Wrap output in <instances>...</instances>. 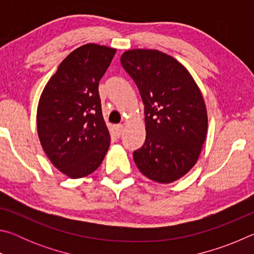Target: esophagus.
Listing matches in <instances>:
<instances>
[{
  "instance_id": "obj_1",
  "label": "esophagus",
  "mask_w": 254,
  "mask_h": 254,
  "mask_svg": "<svg viewBox=\"0 0 254 254\" xmlns=\"http://www.w3.org/2000/svg\"><path fill=\"white\" fill-rule=\"evenodd\" d=\"M115 131H117V136L120 137L123 134V131H124V127L121 126V124H119V126L115 127Z\"/></svg>"
}]
</instances>
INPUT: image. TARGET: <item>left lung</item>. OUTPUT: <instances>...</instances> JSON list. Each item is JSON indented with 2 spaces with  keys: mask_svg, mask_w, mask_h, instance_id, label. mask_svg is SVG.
<instances>
[{
  "mask_svg": "<svg viewBox=\"0 0 254 254\" xmlns=\"http://www.w3.org/2000/svg\"><path fill=\"white\" fill-rule=\"evenodd\" d=\"M121 64L144 104L147 132L135 165L152 182L174 183L195 166L207 135L200 89L182 63L156 49L124 51Z\"/></svg>",
  "mask_w": 254,
  "mask_h": 254,
  "instance_id": "left-lung-1",
  "label": "left lung"
}]
</instances>
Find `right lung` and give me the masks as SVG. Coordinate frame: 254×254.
Listing matches in <instances>:
<instances>
[{
	"label": "right lung",
	"mask_w": 254,
	"mask_h": 254,
	"mask_svg": "<svg viewBox=\"0 0 254 254\" xmlns=\"http://www.w3.org/2000/svg\"><path fill=\"white\" fill-rule=\"evenodd\" d=\"M117 49L87 44L67 56L50 77L37 109L41 147L50 162L71 179L94 173L110 148L98 83Z\"/></svg>",
	"instance_id": "obj_1"
}]
</instances>
